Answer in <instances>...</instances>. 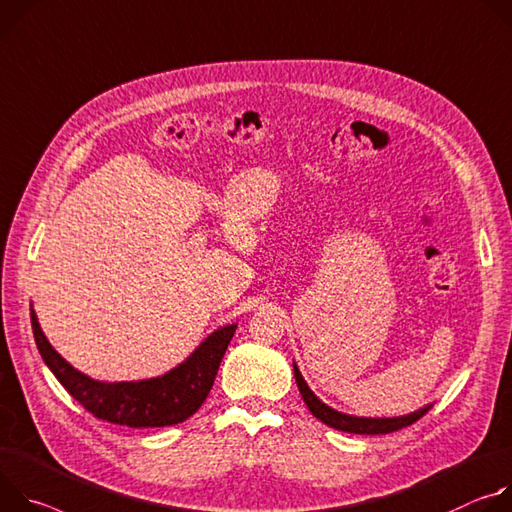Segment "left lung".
Here are the masks:
<instances>
[{"label": "left lung", "instance_id": "left-lung-1", "mask_svg": "<svg viewBox=\"0 0 512 512\" xmlns=\"http://www.w3.org/2000/svg\"><path fill=\"white\" fill-rule=\"evenodd\" d=\"M293 370H295V380H297L299 392L303 396L305 405L313 413V417H317L321 423H325L327 427H333L337 431L360 433V435L392 433V431H399L403 427L413 425L415 421H419L431 409V405H425L423 409H419L415 413H409V415H401V417H356V415H348V413H342V411H335L329 405H325L323 401H319L317 394L309 388V384L305 382V378H303V374H301V370L297 368L295 362H293Z\"/></svg>", "mask_w": 512, "mask_h": 512}]
</instances>
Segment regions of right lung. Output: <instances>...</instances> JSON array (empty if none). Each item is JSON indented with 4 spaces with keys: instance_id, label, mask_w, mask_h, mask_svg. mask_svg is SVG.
I'll return each instance as SVG.
<instances>
[{
    "instance_id": "right-lung-1",
    "label": "right lung",
    "mask_w": 512,
    "mask_h": 512,
    "mask_svg": "<svg viewBox=\"0 0 512 512\" xmlns=\"http://www.w3.org/2000/svg\"><path fill=\"white\" fill-rule=\"evenodd\" d=\"M30 319L44 364L73 399L97 419L136 429L177 425L189 419L207 399L221 358L238 327V323H232L215 329L185 362L162 376L132 382H103L73 368L50 346L34 307H30Z\"/></svg>"
}]
</instances>
